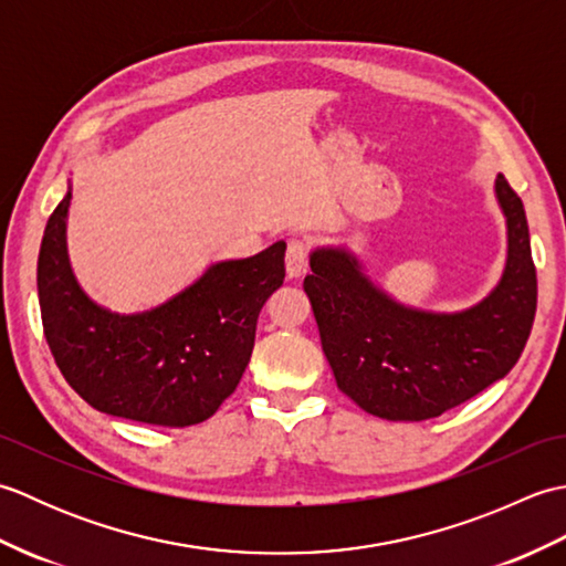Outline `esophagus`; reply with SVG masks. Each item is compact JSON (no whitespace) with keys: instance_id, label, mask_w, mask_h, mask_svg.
Segmentation results:
<instances>
[{"instance_id":"1","label":"esophagus","mask_w":566,"mask_h":566,"mask_svg":"<svg viewBox=\"0 0 566 566\" xmlns=\"http://www.w3.org/2000/svg\"><path fill=\"white\" fill-rule=\"evenodd\" d=\"M308 243L304 240H290V248H286V274L290 276H302L308 268Z\"/></svg>"}]
</instances>
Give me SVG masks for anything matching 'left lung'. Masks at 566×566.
I'll return each mask as SVG.
<instances>
[{"label": "left lung", "mask_w": 566, "mask_h": 566, "mask_svg": "<svg viewBox=\"0 0 566 566\" xmlns=\"http://www.w3.org/2000/svg\"><path fill=\"white\" fill-rule=\"evenodd\" d=\"M509 260L482 304L460 314L406 308L345 250L311 255L304 290L338 389L387 420H428L472 399L518 363L537 308V274L521 197L496 177Z\"/></svg>", "instance_id": "1"}]
</instances>
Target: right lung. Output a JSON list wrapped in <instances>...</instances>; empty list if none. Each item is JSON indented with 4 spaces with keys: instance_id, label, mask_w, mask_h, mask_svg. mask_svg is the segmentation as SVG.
Here are the masks:
<instances>
[{
    "instance_id": "obj_1",
    "label": "right lung",
    "mask_w": 566,
    "mask_h": 566,
    "mask_svg": "<svg viewBox=\"0 0 566 566\" xmlns=\"http://www.w3.org/2000/svg\"><path fill=\"white\" fill-rule=\"evenodd\" d=\"M70 199L67 191L48 219L39 252L43 333L57 369L102 413L167 428L211 418L250 363L260 311L284 282L286 243L216 262L163 306L118 316L70 270Z\"/></svg>"
}]
</instances>
